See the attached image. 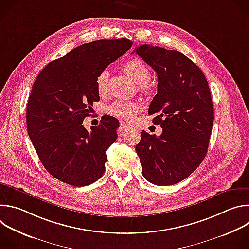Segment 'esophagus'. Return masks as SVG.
I'll use <instances>...</instances> for the list:
<instances>
[{
	"label": "esophagus",
	"mask_w": 249,
	"mask_h": 249,
	"mask_svg": "<svg viewBox=\"0 0 249 249\" xmlns=\"http://www.w3.org/2000/svg\"><path fill=\"white\" fill-rule=\"evenodd\" d=\"M130 130H131V128L128 125H126L124 123L120 124V133H126V132H128Z\"/></svg>",
	"instance_id": "1"
}]
</instances>
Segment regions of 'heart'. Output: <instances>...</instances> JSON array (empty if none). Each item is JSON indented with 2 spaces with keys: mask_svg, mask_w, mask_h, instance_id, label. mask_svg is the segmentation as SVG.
Wrapping results in <instances>:
<instances>
[{
  "mask_svg": "<svg viewBox=\"0 0 249 249\" xmlns=\"http://www.w3.org/2000/svg\"><path fill=\"white\" fill-rule=\"evenodd\" d=\"M122 71L134 83L138 84V89L143 92H150L152 85L148 81L150 69L147 64L141 59L134 58L125 62ZM108 72L106 70L100 72L95 80L96 89L99 94H103L107 89ZM140 103L137 101H114L107 107V113L123 121H131L140 109Z\"/></svg>",
  "mask_w": 249,
  "mask_h": 249,
  "instance_id": "heart-1",
  "label": "heart"
}]
</instances>
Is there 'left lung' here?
<instances>
[{"label": "left lung", "instance_id": "1", "mask_svg": "<svg viewBox=\"0 0 249 249\" xmlns=\"http://www.w3.org/2000/svg\"><path fill=\"white\" fill-rule=\"evenodd\" d=\"M136 52L158 75V93L149 114L160 125V136L141 132L136 146L142 174L155 185H172L188 177L203 161L214 121L207 79L200 68L176 50L151 44ZM133 52V53H134Z\"/></svg>", "mask_w": 249, "mask_h": 249}]
</instances>
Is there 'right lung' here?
<instances>
[{"label":"right lung","mask_w":249,"mask_h":249,"mask_svg":"<svg viewBox=\"0 0 249 249\" xmlns=\"http://www.w3.org/2000/svg\"><path fill=\"white\" fill-rule=\"evenodd\" d=\"M132 44L127 38L82 44L50 62L35 80L26 108L27 132L41 163L58 180L82 187L102 176L119 121L104 115L90 132L83 121L99 100L97 75Z\"/></svg>","instance_id":"1"}]
</instances>
